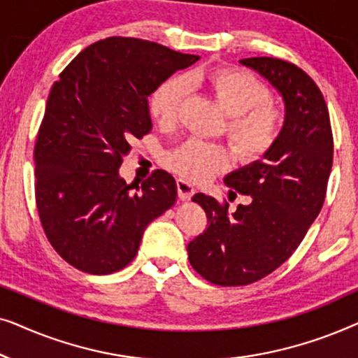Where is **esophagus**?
<instances>
[{
  "instance_id": "esophagus-1",
  "label": "esophagus",
  "mask_w": 358,
  "mask_h": 358,
  "mask_svg": "<svg viewBox=\"0 0 358 358\" xmlns=\"http://www.w3.org/2000/svg\"><path fill=\"white\" fill-rule=\"evenodd\" d=\"M178 195L180 200H190L192 199V195L195 194V189L192 184H189L187 180L184 179H178Z\"/></svg>"
}]
</instances>
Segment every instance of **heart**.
<instances>
[{"label": "heart", "mask_w": 358, "mask_h": 358, "mask_svg": "<svg viewBox=\"0 0 358 358\" xmlns=\"http://www.w3.org/2000/svg\"><path fill=\"white\" fill-rule=\"evenodd\" d=\"M194 86L205 87L228 115L227 136L239 158L256 161L272 148L282 130V114L267 104L266 87L244 71H190L182 80L164 81L150 96L151 117L159 125L173 127L185 91ZM166 163L180 178L202 182L227 169L231 156L223 145L192 138L169 153Z\"/></svg>", "instance_id": "1"}]
</instances>
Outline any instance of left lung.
I'll list each match as a JSON object with an SVG mask.
<instances>
[{"mask_svg":"<svg viewBox=\"0 0 358 358\" xmlns=\"http://www.w3.org/2000/svg\"><path fill=\"white\" fill-rule=\"evenodd\" d=\"M239 63L278 92L285 114L278 138L262 159L224 178L229 187L249 195L246 205L228 212V203L210 195L192 197L208 224L187 244L189 262L222 287L261 280L292 256L324 203L334 151L324 97L305 71L271 57Z\"/></svg>","mask_w":358,"mask_h":358,"instance_id":"obj_1","label":"left lung"}]
</instances>
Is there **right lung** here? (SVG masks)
<instances>
[{"label":"right lung","instance_id":"1","mask_svg":"<svg viewBox=\"0 0 358 358\" xmlns=\"http://www.w3.org/2000/svg\"><path fill=\"white\" fill-rule=\"evenodd\" d=\"M199 58L110 37L85 48L55 81L36 143V202L48 241L73 267L94 275L124 268L145 228L174 205L169 173L155 171L140 187L119 168L153 127L151 92Z\"/></svg>","mask_w":358,"mask_h":358}]
</instances>
